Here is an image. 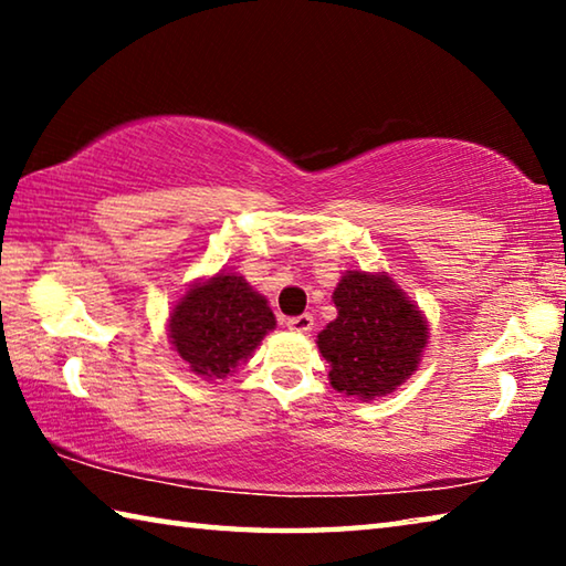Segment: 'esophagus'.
Listing matches in <instances>:
<instances>
[{
  "instance_id": "obj_1",
  "label": "esophagus",
  "mask_w": 566,
  "mask_h": 566,
  "mask_svg": "<svg viewBox=\"0 0 566 566\" xmlns=\"http://www.w3.org/2000/svg\"><path fill=\"white\" fill-rule=\"evenodd\" d=\"M286 327L296 334H306L314 327V317L312 314H300V317H290L286 319Z\"/></svg>"
}]
</instances>
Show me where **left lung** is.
Listing matches in <instances>:
<instances>
[{"label":"left lung","instance_id":"obj_1","mask_svg":"<svg viewBox=\"0 0 566 566\" xmlns=\"http://www.w3.org/2000/svg\"><path fill=\"white\" fill-rule=\"evenodd\" d=\"M332 300L339 314L317 337L332 387L359 399L395 391L419 367L424 317L387 274L347 272Z\"/></svg>","mask_w":566,"mask_h":566}]
</instances>
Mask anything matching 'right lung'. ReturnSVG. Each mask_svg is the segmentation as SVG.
Instances as JSON below:
<instances>
[{
  "instance_id": "obj_1",
  "label": "right lung",
  "mask_w": 566,
  "mask_h": 566,
  "mask_svg": "<svg viewBox=\"0 0 566 566\" xmlns=\"http://www.w3.org/2000/svg\"><path fill=\"white\" fill-rule=\"evenodd\" d=\"M274 324L262 294L242 276L219 272L181 296L169 317V337L191 371L222 379L247 361Z\"/></svg>"
}]
</instances>
